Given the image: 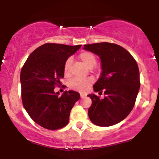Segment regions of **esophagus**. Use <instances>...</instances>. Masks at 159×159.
<instances>
[{"label": "esophagus", "instance_id": "esophagus-1", "mask_svg": "<svg viewBox=\"0 0 159 159\" xmlns=\"http://www.w3.org/2000/svg\"><path fill=\"white\" fill-rule=\"evenodd\" d=\"M80 95H81V98H84L86 96V95L84 94V93H81Z\"/></svg>", "mask_w": 159, "mask_h": 159}]
</instances>
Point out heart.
Returning <instances> with one entry per match:
<instances>
[{
    "instance_id": "b5f03b06",
    "label": "heart",
    "mask_w": 159,
    "mask_h": 159,
    "mask_svg": "<svg viewBox=\"0 0 159 159\" xmlns=\"http://www.w3.org/2000/svg\"><path fill=\"white\" fill-rule=\"evenodd\" d=\"M79 59L82 61V63L85 66H87L88 68L92 69L96 65L97 63V60H96V56L94 55L93 53L90 52H83L78 56ZM71 64H72V59L69 58L66 61L64 64V73L66 75H68L69 74V71H70ZM93 83V79L90 78H84V79H81V78H75L72 80L69 83V86L71 88L74 89V90L78 91H84L87 87Z\"/></svg>"
}]
</instances>
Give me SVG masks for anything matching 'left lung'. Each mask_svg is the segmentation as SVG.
Instances as JSON below:
<instances>
[{"instance_id":"left-lung-1","label":"left lung","mask_w":159,"mask_h":159,"mask_svg":"<svg viewBox=\"0 0 159 159\" xmlns=\"http://www.w3.org/2000/svg\"><path fill=\"white\" fill-rule=\"evenodd\" d=\"M84 50L96 54L101 60V75L93 85L88 109L89 118L98 126H111L123 121L134 107L140 89V73L135 60L127 50L114 43L84 45Z\"/></svg>"}]
</instances>
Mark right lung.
<instances>
[{
  "instance_id": "add662e5",
  "label": "right lung",
  "mask_w": 159,
  "mask_h": 159,
  "mask_svg": "<svg viewBox=\"0 0 159 159\" xmlns=\"http://www.w3.org/2000/svg\"><path fill=\"white\" fill-rule=\"evenodd\" d=\"M81 47L46 43L33 52L24 64L20 81L21 98L27 114L40 126L56 130L66 126L80 94L66 90L61 96L55 85L64 77V64Z\"/></svg>"
}]
</instances>
